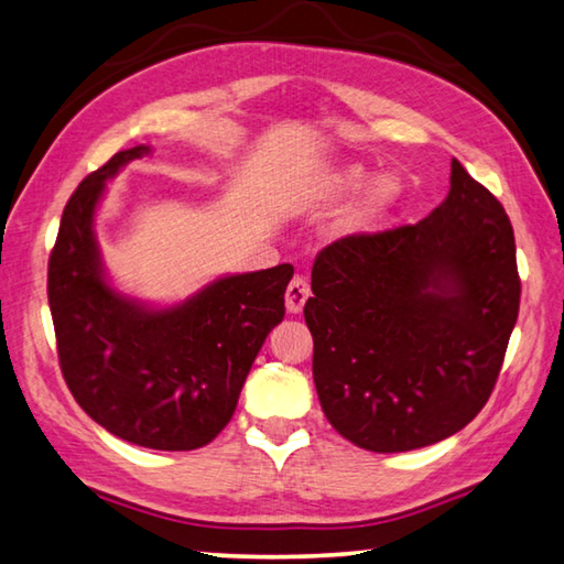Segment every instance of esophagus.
Instances as JSON below:
<instances>
[{"label":"esophagus","mask_w":564,"mask_h":564,"mask_svg":"<svg viewBox=\"0 0 564 564\" xmlns=\"http://www.w3.org/2000/svg\"><path fill=\"white\" fill-rule=\"evenodd\" d=\"M306 300H310V282H306L302 274H294L292 282L286 284V312L290 314H300L304 310Z\"/></svg>","instance_id":"34e87169"}]
</instances>
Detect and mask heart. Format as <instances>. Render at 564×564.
Here are the masks:
<instances>
[{
	"instance_id": "b5f03b06",
	"label": "heart",
	"mask_w": 564,
	"mask_h": 564,
	"mask_svg": "<svg viewBox=\"0 0 564 564\" xmlns=\"http://www.w3.org/2000/svg\"><path fill=\"white\" fill-rule=\"evenodd\" d=\"M360 178H364V169L348 166L341 176H336V188L356 186ZM398 198H400V182L395 176L373 178V182H370L368 188L364 191V196L358 198V204L350 208L346 226L356 228V226H364V223L376 220L378 216L386 214L390 206H395Z\"/></svg>"
}]
</instances>
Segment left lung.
Here are the masks:
<instances>
[{
	"label": "left lung",
	"mask_w": 564,
	"mask_h": 564,
	"mask_svg": "<svg viewBox=\"0 0 564 564\" xmlns=\"http://www.w3.org/2000/svg\"><path fill=\"white\" fill-rule=\"evenodd\" d=\"M312 292L304 318L332 427L378 454L427 447L466 427L501 373L520 306L511 220L452 159L440 208L326 246Z\"/></svg>",
	"instance_id": "left-lung-1"
}]
</instances>
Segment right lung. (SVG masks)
Masks as SVG:
<instances>
[{
    "mask_svg": "<svg viewBox=\"0 0 564 564\" xmlns=\"http://www.w3.org/2000/svg\"><path fill=\"white\" fill-rule=\"evenodd\" d=\"M150 147L117 152L73 191L48 258L58 364L78 405L115 437L188 452L218 437L264 338L284 318L294 268L216 280L172 310H147L105 282L95 206L120 166Z\"/></svg>",
    "mask_w": 564,
    "mask_h": 564,
    "instance_id": "add662e5",
    "label": "right lung"
}]
</instances>
